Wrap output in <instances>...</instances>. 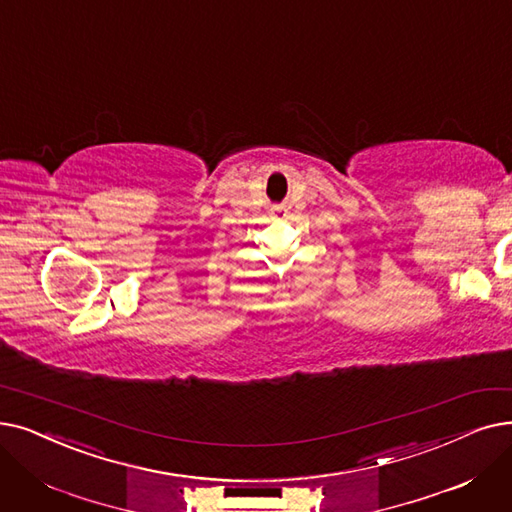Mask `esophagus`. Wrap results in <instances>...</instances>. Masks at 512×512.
Here are the masks:
<instances>
[{
    "instance_id": "obj_1",
    "label": "esophagus",
    "mask_w": 512,
    "mask_h": 512,
    "mask_svg": "<svg viewBox=\"0 0 512 512\" xmlns=\"http://www.w3.org/2000/svg\"><path fill=\"white\" fill-rule=\"evenodd\" d=\"M272 211H274L278 217H286V213H288V207H286V205H276Z\"/></svg>"
}]
</instances>
